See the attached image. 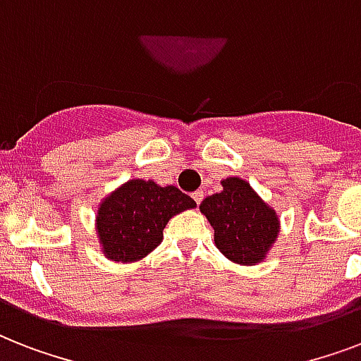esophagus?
I'll return each mask as SVG.
<instances>
[{
	"label": "esophagus",
	"mask_w": 361,
	"mask_h": 361,
	"mask_svg": "<svg viewBox=\"0 0 361 361\" xmlns=\"http://www.w3.org/2000/svg\"><path fill=\"white\" fill-rule=\"evenodd\" d=\"M192 198H195V202H197V204L202 202V198H204V191H202V189H198V191L192 192Z\"/></svg>",
	"instance_id": "obj_1"
}]
</instances>
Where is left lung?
<instances>
[{
    "label": "left lung",
    "instance_id": "obj_1",
    "mask_svg": "<svg viewBox=\"0 0 361 361\" xmlns=\"http://www.w3.org/2000/svg\"><path fill=\"white\" fill-rule=\"evenodd\" d=\"M223 191L204 198L200 212L215 231V245L236 264L260 262L279 232V219L268 204L240 178L221 181Z\"/></svg>",
    "mask_w": 361,
    "mask_h": 361
}]
</instances>
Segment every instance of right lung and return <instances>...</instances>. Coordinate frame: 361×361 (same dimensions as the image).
Listing matches in <instances>:
<instances>
[{"label": "right lung", "mask_w": 361, "mask_h": 361, "mask_svg": "<svg viewBox=\"0 0 361 361\" xmlns=\"http://www.w3.org/2000/svg\"><path fill=\"white\" fill-rule=\"evenodd\" d=\"M197 206L178 187L130 180L106 197L97 212V232L104 257L135 262L163 241V231L176 214Z\"/></svg>", "instance_id": "add662e5"}]
</instances>
